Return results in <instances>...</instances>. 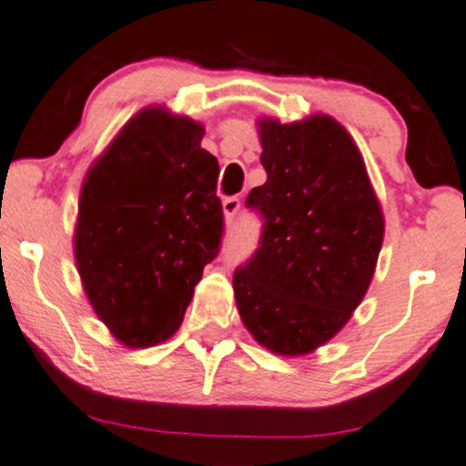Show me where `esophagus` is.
Wrapping results in <instances>:
<instances>
[{"label":"esophagus","mask_w":466,"mask_h":466,"mask_svg":"<svg viewBox=\"0 0 466 466\" xmlns=\"http://www.w3.org/2000/svg\"><path fill=\"white\" fill-rule=\"evenodd\" d=\"M238 209H241V200L238 198H225L223 200V214H225V220H228V223H232V220L237 218Z\"/></svg>","instance_id":"obj_1"}]
</instances>
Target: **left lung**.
<instances>
[{
	"mask_svg": "<svg viewBox=\"0 0 466 466\" xmlns=\"http://www.w3.org/2000/svg\"><path fill=\"white\" fill-rule=\"evenodd\" d=\"M268 180L248 205L263 216L255 257L234 272L238 316L261 347L304 356L331 340L363 302L385 220L363 155L329 115L261 116Z\"/></svg>",
	"mask_w": 466,
	"mask_h": 466,
	"instance_id": "obj_1",
	"label": "left lung"
}]
</instances>
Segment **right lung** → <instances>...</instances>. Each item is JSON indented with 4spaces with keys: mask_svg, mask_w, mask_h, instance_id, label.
Instances as JSON below:
<instances>
[{
    "mask_svg": "<svg viewBox=\"0 0 466 466\" xmlns=\"http://www.w3.org/2000/svg\"><path fill=\"white\" fill-rule=\"evenodd\" d=\"M205 126L164 106L139 110L94 159L78 198L74 257L98 320L146 350L180 329L218 255V159Z\"/></svg>",
    "mask_w": 466,
    "mask_h": 466,
    "instance_id": "1",
    "label": "right lung"
}]
</instances>
